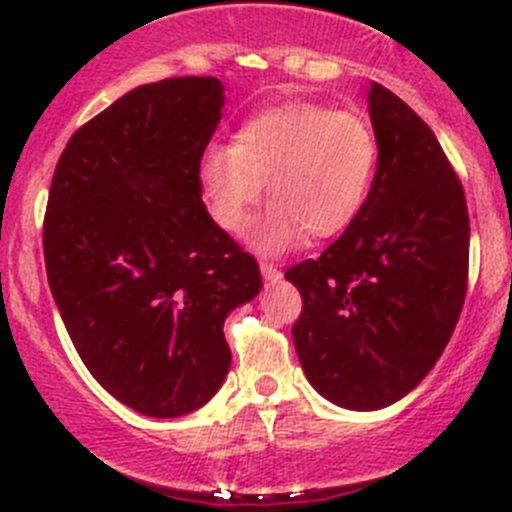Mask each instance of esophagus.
I'll return each instance as SVG.
<instances>
[{
    "label": "esophagus",
    "mask_w": 512,
    "mask_h": 512,
    "mask_svg": "<svg viewBox=\"0 0 512 512\" xmlns=\"http://www.w3.org/2000/svg\"><path fill=\"white\" fill-rule=\"evenodd\" d=\"M260 272H262V280L265 282H280L282 280V270H277V267L270 265V262H262Z\"/></svg>",
    "instance_id": "esophagus-1"
}]
</instances>
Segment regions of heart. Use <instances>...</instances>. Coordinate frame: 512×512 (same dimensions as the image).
<instances>
[{
    "label": "heart",
    "mask_w": 512,
    "mask_h": 512,
    "mask_svg": "<svg viewBox=\"0 0 512 512\" xmlns=\"http://www.w3.org/2000/svg\"><path fill=\"white\" fill-rule=\"evenodd\" d=\"M379 143L361 116L309 101L252 113L230 146H208L198 163L205 210L220 230H245L252 210L272 200L247 232V247L280 257L307 242L342 235L369 200Z\"/></svg>",
    "instance_id": "heart-1"
}]
</instances>
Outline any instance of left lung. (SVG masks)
<instances>
[{"label": "left lung", "mask_w": 512, "mask_h": 512, "mask_svg": "<svg viewBox=\"0 0 512 512\" xmlns=\"http://www.w3.org/2000/svg\"><path fill=\"white\" fill-rule=\"evenodd\" d=\"M379 165L364 210L317 260L287 270L302 294L292 327L309 384L376 411L404 399L446 349L468 287L466 195L431 128L371 84Z\"/></svg>", "instance_id": "1"}]
</instances>
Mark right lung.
<instances>
[{"mask_svg": "<svg viewBox=\"0 0 512 512\" xmlns=\"http://www.w3.org/2000/svg\"><path fill=\"white\" fill-rule=\"evenodd\" d=\"M225 106L215 76L138 86L71 136L44 218L51 294L86 369L128 409L175 418L230 371L225 317L262 289L210 220L198 163Z\"/></svg>", "mask_w": 512, "mask_h": 512, "instance_id": "1", "label": "right lung"}]
</instances>
